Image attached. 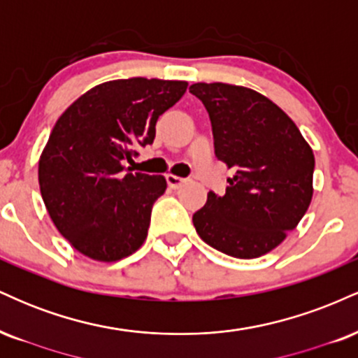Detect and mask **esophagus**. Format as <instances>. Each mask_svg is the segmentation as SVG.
<instances>
[{"label":"esophagus","instance_id":"esophagus-1","mask_svg":"<svg viewBox=\"0 0 358 358\" xmlns=\"http://www.w3.org/2000/svg\"><path fill=\"white\" fill-rule=\"evenodd\" d=\"M166 182L171 188H178L187 182V178H182V176H176V175H166Z\"/></svg>","mask_w":358,"mask_h":358}]
</instances>
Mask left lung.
Masks as SVG:
<instances>
[{"label":"left lung","mask_w":358,"mask_h":358,"mask_svg":"<svg viewBox=\"0 0 358 358\" xmlns=\"http://www.w3.org/2000/svg\"><path fill=\"white\" fill-rule=\"evenodd\" d=\"M190 92L210 117L217 159L236 171L225 195L208 192L193 225L203 242L227 256H262L310 207L313 151L287 114L256 90L200 82Z\"/></svg>","instance_id":"1"}]
</instances>
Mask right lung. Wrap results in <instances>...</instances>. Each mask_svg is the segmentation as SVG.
I'll return each mask as SVG.
<instances>
[{
  "label": "right lung",
  "mask_w": 358,
  "mask_h": 358,
  "mask_svg": "<svg viewBox=\"0 0 358 358\" xmlns=\"http://www.w3.org/2000/svg\"><path fill=\"white\" fill-rule=\"evenodd\" d=\"M187 85L110 80L80 96L55 122L38 163L40 192L55 227L84 256L113 262L143 245L166 180L131 173L124 162L153 143L156 121Z\"/></svg>",
  "instance_id": "right-lung-1"
}]
</instances>
